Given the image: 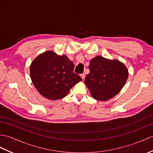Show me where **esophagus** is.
<instances>
[{
  "instance_id": "esophagus-1",
  "label": "esophagus",
  "mask_w": 153,
  "mask_h": 153,
  "mask_svg": "<svg viewBox=\"0 0 153 153\" xmlns=\"http://www.w3.org/2000/svg\"><path fill=\"white\" fill-rule=\"evenodd\" d=\"M80 76H81V78H82V79H83V80H84V79H85V74H81V75H80Z\"/></svg>"
}]
</instances>
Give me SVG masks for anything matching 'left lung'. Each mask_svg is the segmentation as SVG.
I'll return each instance as SVG.
<instances>
[{
    "mask_svg": "<svg viewBox=\"0 0 153 153\" xmlns=\"http://www.w3.org/2000/svg\"><path fill=\"white\" fill-rule=\"evenodd\" d=\"M90 73L85 77V83L94 99L106 101L114 97L125 85L128 70L118 60H110L101 56L90 60Z\"/></svg>",
    "mask_w": 153,
    "mask_h": 153,
    "instance_id": "8db88e82",
    "label": "left lung"
}]
</instances>
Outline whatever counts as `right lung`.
<instances>
[{"instance_id": "right-lung-1", "label": "right lung", "mask_w": 153, "mask_h": 153, "mask_svg": "<svg viewBox=\"0 0 153 153\" xmlns=\"http://www.w3.org/2000/svg\"><path fill=\"white\" fill-rule=\"evenodd\" d=\"M75 65L66 55L52 51L39 55L31 62L30 76L33 83L42 97L57 100L68 95L71 88L82 80L74 72Z\"/></svg>"}]
</instances>
